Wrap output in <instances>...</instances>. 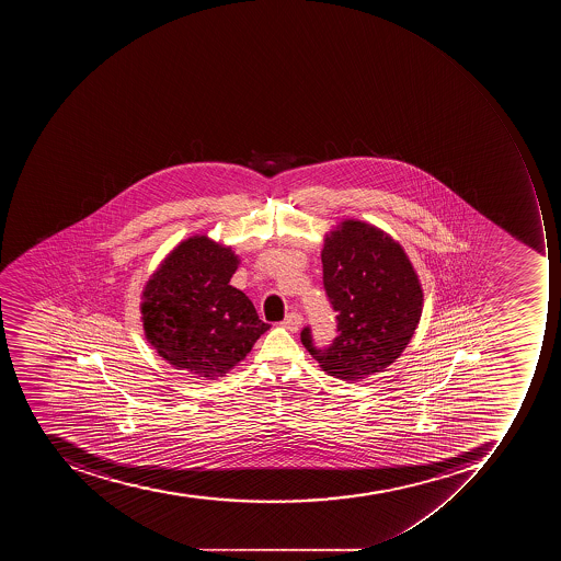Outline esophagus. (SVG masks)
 <instances>
[{"instance_id": "34e87169", "label": "esophagus", "mask_w": 561, "mask_h": 561, "mask_svg": "<svg viewBox=\"0 0 561 561\" xmlns=\"http://www.w3.org/2000/svg\"><path fill=\"white\" fill-rule=\"evenodd\" d=\"M301 321H304V318H301L300 313L289 312L283 321V327L289 331H298L300 330Z\"/></svg>"}]
</instances>
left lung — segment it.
<instances>
[{"mask_svg":"<svg viewBox=\"0 0 561 561\" xmlns=\"http://www.w3.org/2000/svg\"><path fill=\"white\" fill-rule=\"evenodd\" d=\"M321 261L339 335L328 347H318L312 330L305 327L301 342L336 379H363L385 370L411 342L423 310L411 261L385 231L362 221H344L327 234Z\"/></svg>","mask_w":561,"mask_h":561,"instance_id":"8db88e82","label":"left lung"}]
</instances>
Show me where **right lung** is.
Returning a JSON list of instances; mask_svg holds the SVG:
<instances>
[{
    "label": "right lung",
    "mask_w": 561,
    "mask_h": 561,
    "mask_svg": "<svg viewBox=\"0 0 561 561\" xmlns=\"http://www.w3.org/2000/svg\"><path fill=\"white\" fill-rule=\"evenodd\" d=\"M239 257L207 237L176 245L147 283L141 304L150 345L196 377H222L251 353L270 324L230 286Z\"/></svg>",
    "instance_id": "1"
}]
</instances>
